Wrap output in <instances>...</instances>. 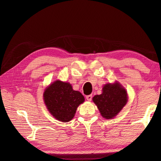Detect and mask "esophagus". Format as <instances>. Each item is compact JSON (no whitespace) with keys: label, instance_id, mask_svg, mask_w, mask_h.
Here are the masks:
<instances>
[{"label":"esophagus","instance_id":"34e87169","mask_svg":"<svg viewBox=\"0 0 161 161\" xmlns=\"http://www.w3.org/2000/svg\"><path fill=\"white\" fill-rule=\"evenodd\" d=\"M86 99L88 101H91L92 99V95H88L86 97Z\"/></svg>","mask_w":161,"mask_h":161}]
</instances>
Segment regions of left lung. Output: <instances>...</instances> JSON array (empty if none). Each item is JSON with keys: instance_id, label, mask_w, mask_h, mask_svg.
<instances>
[{"instance_id": "8db88e82", "label": "left lung", "mask_w": 161, "mask_h": 161, "mask_svg": "<svg viewBox=\"0 0 161 161\" xmlns=\"http://www.w3.org/2000/svg\"><path fill=\"white\" fill-rule=\"evenodd\" d=\"M92 100L97 106L101 115L106 119H111L126 104L128 95L126 89L116 81L105 84L102 93L95 95Z\"/></svg>"}]
</instances>
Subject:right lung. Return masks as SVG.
Instances as JSON below:
<instances>
[{
	"label": "right lung",
	"mask_w": 161,
	"mask_h": 161,
	"mask_svg": "<svg viewBox=\"0 0 161 161\" xmlns=\"http://www.w3.org/2000/svg\"><path fill=\"white\" fill-rule=\"evenodd\" d=\"M43 99L53 117L64 123L74 118L77 107L84 102L80 92L73 90L69 83L60 80H56L46 87Z\"/></svg>",
	"instance_id": "add662e5"
}]
</instances>
